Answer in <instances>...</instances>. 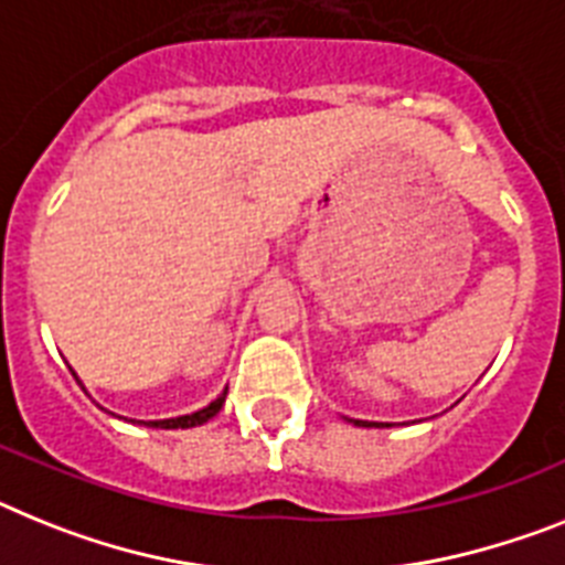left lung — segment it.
<instances>
[{
  "mask_svg": "<svg viewBox=\"0 0 565 565\" xmlns=\"http://www.w3.org/2000/svg\"><path fill=\"white\" fill-rule=\"evenodd\" d=\"M358 424H361V420H358ZM366 426H372V424H366ZM377 426H384V424H377Z\"/></svg>",
  "mask_w": 565,
  "mask_h": 565,
  "instance_id": "8db88e82",
  "label": "left lung"
}]
</instances>
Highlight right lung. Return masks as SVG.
I'll return each instance as SVG.
<instances>
[{"instance_id":"1","label":"right lung","mask_w":565,"mask_h":565,"mask_svg":"<svg viewBox=\"0 0 565 565\" xmlns=\"http://www.w3.org/2000/svg\"><path fill=\"white\" fill-rule=\"evenodd\" d=\"M224 398H227V390L218 395V398L213 401L210 406H204V409L193 412V415H181V418H167V420H150L147 426H156V429H190V426H201V424H207L210 418H213L215 412L222 409L224 406Z\"/></svg>"}]
</instances>
